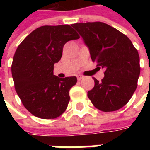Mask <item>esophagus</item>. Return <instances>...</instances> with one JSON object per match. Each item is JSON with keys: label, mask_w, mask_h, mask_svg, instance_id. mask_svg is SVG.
Listing matches in <instances>:
<instances>
[{"label": "esophagus", "mask_w": 150, "mask_h": 150, "mask_svg": "<svg viewBox=\"0 0 150 150\" xmlns=\"http://www.w3.org/2000/svg\"><path fill=\"white\" fill-rule=\"evenodd\" d=\"M77 79H78V80H82V79H84V77H83V76H82V75H78Z\"/></svg>", "instance_id": "1"}]
</instances>
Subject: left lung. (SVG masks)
Segmentation results:
<instances>
[{"label":"left lung","instance_id":"left-lung-1","mask_svg":"<svg viewBox=\"0 0 150 150\" xmlns=\"http://www.w3.org/2000/svg\"><path fill=\"white\" fill-rule=\"evenodd\" d=\"M76 29L89 47L92 61L104 68V77L88 97L97 109L104 112L121 109L132 98L140 75L139 55L127 36L103 22L75 23Z\"/></svg>","mask_w":150,"mask_h":150}]
</instances>
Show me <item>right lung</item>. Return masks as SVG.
<instances>
[{
	"label": "right lung",
	"instance_id": "obj_1",
	"mask_svg": "<svg viewBox=\"0 0 150 150\" xmlns=\"http://www.w3.org/2000/svg\"><path fill=\"white\" fill-rule=\"evenodd\" d=\"M79 37L69 25H43L18 47L11 64L15 88L23 106L34 116L56 118L67 109L69 90L77 78L60 79L54 75V65L61 60L64 45Z\"/></svg>",
	"mask_w": 150,
	"mask_h": 150
}]
</instances>
